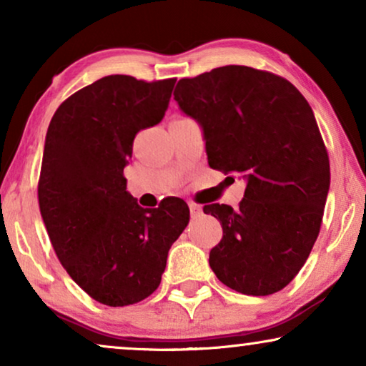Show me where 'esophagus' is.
Returning a JSON list of instances; mask_svg holds the SVG:
<instances>
[{
    "label": "esophagus",
    "instance_id": "34e87169",
    "mask_svg": "<svg viewBox=\"0 0 366 366\" xmlns=\"http://www.w3.org/2000/svg\"><path fill=\"white\" fill-rule=\"evenodd\" d=\"M189 213H192V217H199V214L203 213V208H202V204H198V203H189Z\"/></svg>",
    "mask_w": 366,
    "mask_h": 366
}]
</instances>
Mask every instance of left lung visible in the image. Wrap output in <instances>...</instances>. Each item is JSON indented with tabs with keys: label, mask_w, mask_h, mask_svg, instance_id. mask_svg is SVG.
Here are the masks:
<instances>
[{
	"label": "left lung",
	"mask_w": 366,
	"mask_h": 366,
	"mask_svg": "<svg viewBox=\"0 0 366 366\" xmlns=\"http://www.w3.org/2000/svg\"><path fill=\"white\" fill-rule=\"evenodd\" d=\"M174 99L202 124L209 167L248 179L238 209L203 207L223 227L209 267L238 293L280 292L310 257L330 188L312 107L288 79L238 64L179 79Z\"/></svg>",
	"instance_id": "left-lung-1"
}]
</instances>
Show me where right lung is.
<instances>
[{"instance_id":"right-lung-1","label":"right lung","mask_w":366,"mask_h":366,"mask_svg":"<svg viewBox=\"0 0 366 366\" xmlns=\"http://www.w3.org/2000/svg\"><path fill=\"white\" fill-rule=\"evenodd\" d=\"M174 81L104 76L64 99L49 122L39 212L63 268L108 307L134 305L159 287L189 222L179 198L139 207L123 174L134 137L162 122Z\"/></svg>"}]
</instances>
